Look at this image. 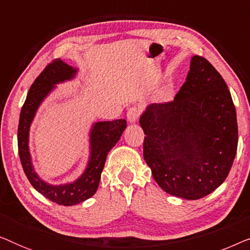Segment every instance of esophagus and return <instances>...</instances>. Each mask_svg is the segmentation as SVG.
I'll list each match as a JSON object with an SVG mask.
<instances>
[{
  "label": "esophagus",
  "instance_id": "esophagus-1",
  "mask_svg": "<svg viewBox=\"0 0 250 250\" xmlns=\"http://www.w3.org/2000/svg\"><path fill=\"white\" fill-rule=\"evenodd\" d=\"M139 116H140V112L138 110V108L132 107V108L128 109V111H127V121L129 123H135L136 121H138Z\"/></svg>",
  "mask_w": 250,
  "mask_h": 250
}]
</instances>
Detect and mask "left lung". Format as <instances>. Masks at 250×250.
I'll list each match as a JSON object with an SVG mask.
<instances>
[{
    "label": "left lung",
    "instance_id": "obj_1",
    "mask_svg": "<svg viewBox=\"0 0 250 250\" xmlns=\"http://www.w3.org/2000/svg\"><path fill=\"white\" fill-rule=\"evenodd\" d=\"M140 124L143 157L165 192L197 200L227 179L237 153V114L227 83L205 58H191L174 100L146 105Z\"/></svg>",
    "mask_w": 250,
    "mask_h": 250
}]
</instances>
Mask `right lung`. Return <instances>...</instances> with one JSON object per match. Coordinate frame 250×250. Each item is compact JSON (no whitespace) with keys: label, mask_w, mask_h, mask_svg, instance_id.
<instances>
[{"label":"right lung","mask_w":250,"mask_h":250,"mask_svg":"<svg viewBox=\"0 0 250 250\" xmlns=\"http://www.w3.org/2000/svg\"><path fill=\"white\" fill-rule=\"evenodd\" d=\"M77 71V68L69 66L61 59L53 60L30 86L20 112L18 126V151L27 179L41 194L63 206H74L83 203L97 192L108 153L116 146L126 128L125 119L94 123L90 129L88 139L90 157L83 174L73 182L63 184H50L41 179L34 168L29 151L30 125L41 104L56 88V85L74 80Z\"/></svg>","instance_id":"1"}]
</instances>
